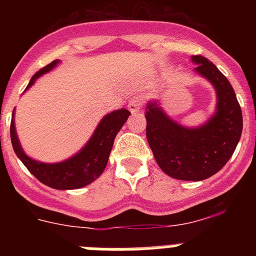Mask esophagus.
I'll return each instance as SVG.
<instances>
[{
  "mask_svg": "<svg viewBox=\"0 0 256 256\" xmlns=\"http://www.w3.org/2000/svg\"><path fill=\"white\" fill-rule=\"evenodd\" d=\"M142 108V101L140 100L138 97H133L132 100L128 104V110H130L132 114H137Z\"/></svg>",
  "mask_w": 256,
  "mask_h": 256,
  "instance_id": "esophagus-1",
  "label": "esophagus"
}]
</instances>
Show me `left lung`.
<instances>
[{
	"instance_id": "1",
	"label": "left lung",
	"mask_w": 256,
	"mask_h": 256,
	"mask_svg": "<svg viewBox=\"0 0 256 256\" xmlns=\"http://www.w3.org/2000/svg\"><path fill=\"white\" fill-rule=\"evenodd\" d=\"M195 72L214 86L216 108L209 120L187 128L165 114L158 101L146 108V137L160 169L180 180H202L218 173L242 133V112L234 88L220 70L201 55L192 56Z\"/></svg>"
}]
</instances>
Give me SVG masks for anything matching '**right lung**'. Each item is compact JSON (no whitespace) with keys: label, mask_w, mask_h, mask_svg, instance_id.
<instances>
[{"label":"right lung","mask_w":256,"mask_h":256,"mask_svg":"<svg viewBox=\"0 0 256 256\" xmlns=\"http://www.w3.org/2000/svg\"><path fill=\"white\" fill-rule=\"evenodd\" d=\"M58 64V60H55L52 61L51 64L38 70L37 73L32 76L26 91L36 82V79L48 73L50 70L54 69ZM130 115V112L126 108L115 110L105 115L82 150L64 162L48 164V162L33 160L24 152L18 140L12 112L10 126L11 144L18 158L40 182L55 190L82 188L100 177L105 170L115 137Z\"/></svg>","instance_id":"add662e5"}]
</instances>
